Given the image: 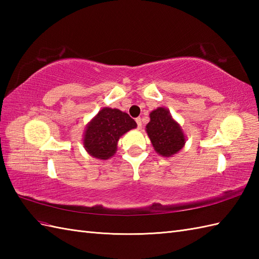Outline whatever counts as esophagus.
Masks as SVG:
<instances>
[{
    "label": "esophagus",
    "mask_w": 259,
    "mask_h": 259,
    "mask_svg": "<svg viewBox=\"0 0 259 259\" xmlns=\"http://www.w3.org/2000/svg\"><path fill=\"white\" fill-rule=\"evenodd\" d=\"M136 122H137V125H138V128L140 129L141 125H142V123H141V118H137V119H136Z\"/></svg>",
    "instance_id": "34e87169"
}]
</instances>
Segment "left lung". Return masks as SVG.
Here are the masks:
<instances>
[{"mask_svg": "<svg viewBox=\"0 0 259 259\" xmlns=\"http://www.w3.org/2000/svg\"><path fill=\"white\" fill-rule=\"evenodd\" d=\"M146 128L155 150L163 157L175 155L185 145L186 139L181 128L164 108L153 110Z\"/></svg>", "mask_w": 259, "mask_h": 259, "instance_id": "8db88e82", "label": "left lung"}]
</instances>
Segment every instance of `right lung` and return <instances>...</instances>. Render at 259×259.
<instances>
[{
    "instance_id": "right-lung-1",
    "label": "right lung",
    "mask_w": 259,
    "mask_h": 259,
    "mask_svg": "<svg viewBox=\"0 0 259 259\" xmlns=\"http://www.w3.org/2000/svg\"><path fill=\"white\" fill-rule=\"evenodd\" d=\"M136 126V121L128 113L103 108L87 126L83 138L85 150L95 158L106 160L114 155L120 137Z\"/></svg>"
}]
</instances>
